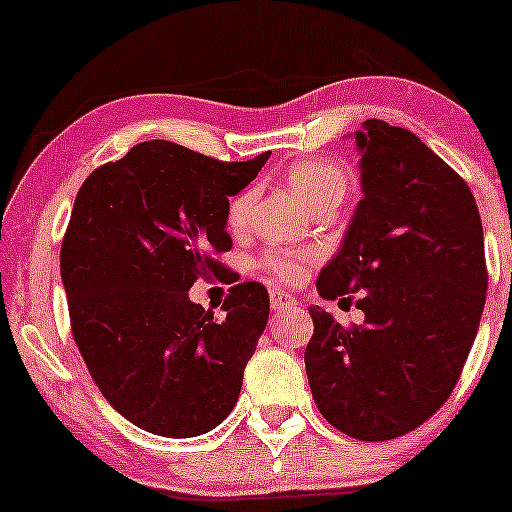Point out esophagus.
Listing matches in <instances>:
<instances>
[{
    "mask_svg": "<svg viewBox=\"0 0 512 512\" xmlns=\"http://www.w3.org/2000/svg\"><path fill=\"white\" fill-rule=\"evenodd\" d=\"M270 303H272V310L282 312V310H289V307L296 305V298L289 296V293L282 291V289H272L270 291Z\"/></svg>",
    "mask_w": 512,
    "mask_h": 512,
    "instance_id": "34e87169",
    "label": "esophagus"
}]
</instances>
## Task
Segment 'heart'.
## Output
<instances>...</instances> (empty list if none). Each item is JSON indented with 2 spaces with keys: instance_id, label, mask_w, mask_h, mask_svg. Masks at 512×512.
I'll use <instances>...</instances> for the list:
<instances>
[{
  "instance_id": "heart-1",
  "label": "heart",
  "mask_w": 512,
  "mask_h": 512,
  "mask_svg": "<svg viewBox=\"0 0 512 512\" xmlns=\"http://www.w3.org/2000/svg\"><path fill=\"white\" fill-rule=\"evenodd\" d=\"M284 181L307 207L317 209L321 205H340L349 188V170L345 165L326 158H300L284 170ZM256 202L254 188H242L226 205V223L233 233L247 230L251 209ZM314 251H265L258 256V268L270 272L282 282H296L303 275L305 263L312 261Z\"/></svg>"
}]
</instances>
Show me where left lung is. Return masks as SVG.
Returning <instances> with one entry per match:
<instances>
[{
	"label": "left lung",
	"mask_w": 512,
	"mask_h": 512,
	"mask_svg": "<svg viewBox=\"0 0 512 512\" xmlns=\"http://www.w3.org/2000/svg\"><path fill=\"white\" fill-rule=\"evenodd\" d=\"M356 132L363 200L321 298L352 303L361 326L310 307L305 370L328 424L359 440H391L450 398L487 298L482 221L471 188L410 130L377 118Z\"/></svg>",
	"instance_id": "obj_1"
}]
</instances>
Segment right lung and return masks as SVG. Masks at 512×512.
I'll use <instances>...</instances> for the list:
<instances>
[{"instance_id":"1","label":"right lung","mask_w":512,"mask_h":512,"mask_svg":"<svg viewBox=\"0 0 512 512\" xmlns=\"http://www.w3.org/2000/svg\"><path fill=\"white\" fill-rule=\"evenodd\" d=\"M268 158L223 163L151 139L97 167L76 193L60 249L72 335L102 396L139 429L200 436L240 396L268 324V289L230 286L223 319L188 289L226 275L228 198Z\"/></svg>"}]
</instances>
